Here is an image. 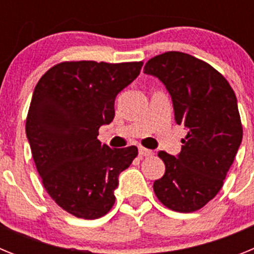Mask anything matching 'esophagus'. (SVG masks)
Segmentation results:
<instances>
[{"label":"esophagus","mask_w":254,"mask_h":254,"mask_svg":"<svg viewBox=\"0 0 254 254\" xmlns=\"http://www.w3.org/2000/svg\"><path fill=\"white\" fill-rule=\"evenodd\" d=\"M138 154H140L141 158H147V156H151V155H154V151H152V150L145 149V147L140 146V149H138Z\"/></svg>","instance_id":"1"}]
</instances>
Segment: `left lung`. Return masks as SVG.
Wrapping results in <instances>:
<instances>
[{
  "label": "left lung",
  "instance_id": "8db88e82",
  "mask_svg": "<svg viewBox=\"0 0 254 254\" xmlns=\"http://www.w3.org/2000/svg\"><path fill=\"white\" fill-rule=\"evenodd\" d=\"M172 96L174 120L186 138L177 156L160 151L165 173L154 182L160 202L178 212H193L214 198L243 137L237 96L214 67L182 52H167L143 67Z\"/></svg>",
  "mask_w": 254,
  "mask_h": 254
}]
</instances>
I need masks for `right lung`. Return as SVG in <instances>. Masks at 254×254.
Segmentation results:
<instances>
[{"mask_svg": "<svg viewBox=\"0 0 254 254\" xmlns=\"http://www.w3.org/2000/svg\"><path fill=\"white\" fill-rule=\"evenodd\" d=\"M142 62H62L49 68L33 93L26 137L46 190L80 219L102 217L114 205L118 177L138 154L98 140L114 118L116 96L140 75Z\"/></svg>", "mask_w": 254, "mask_h": 254, "instance_id": "obj_1", "label": "right lung"}]
</instances>
